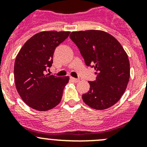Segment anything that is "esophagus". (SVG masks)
Returning <instances> with one entry per match:
<instances>
[{
  "label": "esophagus",
  "instance_id": "obj_1",
  "mask_svg": "<svg viewBox=\"0 0 147 147\" xmlns=\"http://www.w3.org/2000/svg\"><path fill=\"white\" fill-rule=\"evenodd\" d=\"M70 79H71V80H72V81L74 82H75V83H76V82H80V79H77V78H74V77H71V78H70Z\"/></svg>",
  "mask_w": 147,
  "mask_h": 147
}]
</instances>
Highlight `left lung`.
Wrapping results in <instances>:
<instances>
[{
	"mask_svg": "<svg viewBox=\"0 0 147 147\" xmlns=\"http://www.w3.org/2000/svg\"><path fill=\"white\" fill-rule=\"evenodd\" d=\"M70 38L86 65L96 70V80L89 82L90 88L82 95L83 101L96 110L109 108L120 99L129 82L130 68L127 53L113 36L103 31L73 32Z\"/></svg>",
	"mask_w": 147,
	"mask_h": 147,
	"instance_id": "left-lung-1",
	"label": "left lung"
}]
</instances>
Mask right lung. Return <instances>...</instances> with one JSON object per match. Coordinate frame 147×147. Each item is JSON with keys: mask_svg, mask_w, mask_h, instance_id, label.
Masks as SVG:
<instances>
[{"mask_svg": "<svg viewBox=\"0 0 147 147\" xmlns=\"http://www.w3.org/2000/svg\"><path fill=\"white\" fill-rule=\"evenodd\" d=\"M70 32H42L26 41L16 57L14 67L15 86L30 107L46 111L59 105L69 77L47 74L53 63L55 49Z\"/></svg>", "mask_w": 147, "mask_h": 147, "instance_id": "1", "label": "right lung"}]
</instances>
